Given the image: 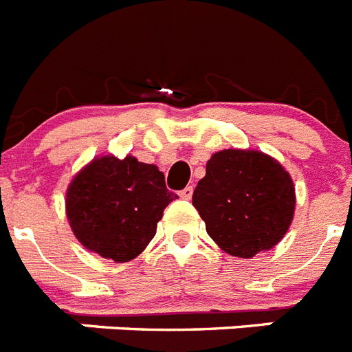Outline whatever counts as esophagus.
Instances as JSON below:
<instances>
[{
    "label": "esophagus",
    "mask_w": 352,
    "mask_h": 352,
    "mask_svg": "<svg viewBox=\"0 0 352 352\" xmlns=\"http://www.w3.org/2000/svg\"><path fill=\"white\" fill-rule=\"evenodd\" d=\"M192 192H194V188L192 187H185L182 190V192H179V197H182V199H190V197H192Z\"/></svg>",
    "instance_id": "1"
}]
</instances>
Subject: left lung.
Listing matches in <instances>:
<instances>
[{
  "label": "left lung",
  "mask_w": 352,
  "mask_h": 352,
  "mask_svg": "<svg viewBox=\"0 0 352 352\" xmlns=\"http://www.w3.org/2000/svg\"><path fill=\"white\" fill-rule=\"evenodd\" d=\"M295 185L274 156L223 149L207 162L192 205L223 252L252 259L286 235L295 216Z\"/></svg>",
  "instance_id": "left-lung-1"
}]
</instances>
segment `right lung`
Wrapping results in <instances>:
<instances>
[{"mask_svg": "<svg viewBox=\"0 0 352 352\" xmlns=\"http://www.w3.org/2000/svg\"><path fill=\"white\" fill-rule=\"evenodd\" d=\"M176 194L153 164L135 156L93 158L66 188V217L86 250L115 263H127L155 237L165 207Z\"/></svg>", "mask_w": 352, "mask_h": 352, "instance_id": "right-lung-1", "label": "right lung"}]
</instances>
